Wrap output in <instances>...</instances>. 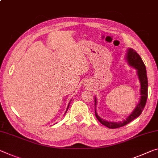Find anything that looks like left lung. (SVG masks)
Returning a JSON list of instances; mask_svg holds the SVG:
<instances>
[{"mask_svg": "<svg viewBox=\"0 0 158 158\" xmlns=\"http://www.w3.org/2000/svg\"><path fill=\"white\" fill-rule=\"evenodd\" d=\"M125 58H126L127 62H128V64L130 66L136 69L137 76L139 77L140 84H141V89H140L141 98H140L139 103L136 105V106L134 108L133 112L127 117L126 119L123 120L122 122H109L107 121V120L101 119L98 115L96 110L97 99L96 97H95V113H96V118L102 124L108 127L109 129H116L119 128V127H122L129 123V122H131L132 120L137 118L141 114L143 110L144 109V107L146 103L148 98V77L146 66H145L141 57H140V56L137 53L136 51L132 48H130L127 49L126 57Z\"/></svg>", "mask_w": 158, "mask_h": 158, "instance_id": "left-lung-1", "label": "left lung"}]
</instances>
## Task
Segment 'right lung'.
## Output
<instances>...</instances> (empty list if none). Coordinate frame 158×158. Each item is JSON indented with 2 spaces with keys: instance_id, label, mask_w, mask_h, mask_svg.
<instances>
[{
  "instance_id": "right-lung-1",
  "label": "right lung",
  "mask_w": 158,
  "mask_h": 158,
  "mask_svg": "<svg viewBox=\"0 0 158 158\" xmlns=\"http://www.w3.org/2000/svg\"><path fill=\"white\" fill-rule=\"evenodd\" d=\"M72 101V100H71ZM71 101H70V102H71ZM70 102H69V104H68V106H67V110H66V112H65V113L67 112V110H68V107H69V104H70Z\"/></svg>"
}]
</instances>
